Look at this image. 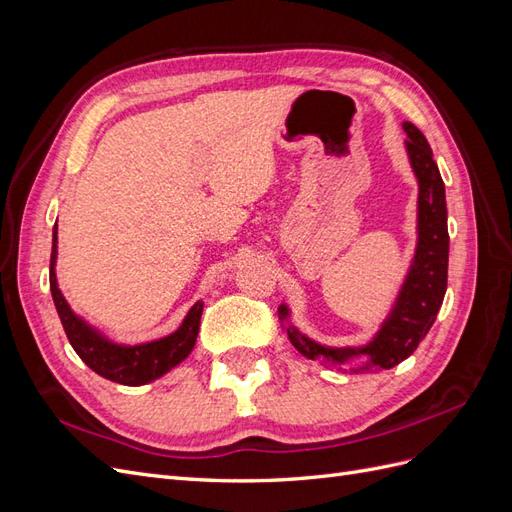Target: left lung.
I'll return each mask as SVG.
<instances>
[{"label":"left lung","instance_id":"obj_1","mask_svg":"<svg viewBox=\"0 0 512 512\" xmlns=\"http://www.w3.org/2000/svg\"><path fill=\"white\" fill-rule=\"evenodd\" d=\"M408 134L406 149L414 175L418 179V245L412 269L401 288L393 312L382 324V329L365 348H324L312 339L288 327L292 346L307 359H322L324 363H346L350 356H367V363L352 371L391 369L418 348L431 329L438 309L444 301L448 277V226H446V196L444 181L438 164L423 132L414 123L406 121ZM280 316L286 318V305L280 307Z\"/></svg>","mask_w":512,"mask_h":512}]
</instances>
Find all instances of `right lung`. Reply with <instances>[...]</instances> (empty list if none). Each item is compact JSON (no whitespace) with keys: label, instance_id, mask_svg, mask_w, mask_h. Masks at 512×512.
I'll return each mask as SVG.
<instances>
[{"label":"right lung","instance_id":"add662e5","mask_svg":"<svg viewBox=\"0 0 512 512\" xmlns=\"http://www.w3.org/2000/svg\"><path fill=\"white\" fill-rule=\"evenodd\" d=\"M55 258H57V224L53 228V252H51V294L57 307V314L64 331L68 335V342L72 344L74 352L81 356L83 363L94 369L98 376L113 380L126 386L147 384L164 376L168 369L179 365L185 356H188L196 344L200 316H203V303H196L188 316H185L181 327L170 333L168 337L158 339V342H149L141 346H117L106 342L102 335L76 316L70 305L66 303L64 294L57 288L55 277Z\"/></svg>","mask_w":512,"mask_h":512}]
</instances>
